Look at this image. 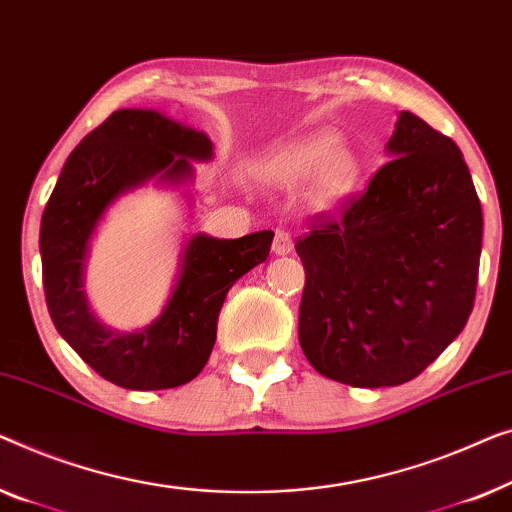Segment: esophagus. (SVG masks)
<instances>
[{
	"label": "esophagus",
	"mask_w": 512,
	"mask_h": 512,
	"mask_svg": "<svg viewBox=\"0 0 512 512\" xmlns=\"http://www.w3.org/2000/svg\"><path fill=\"white\" fill-rule=\"evenodd\" d=\"M294 243H292V236L285 232V229H276V239H273V253L276 255H287L292 253Z\"/></svg>",
	"instance_id": "34e87169"
}]
</instances>
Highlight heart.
<instances>
[{
    "label": "heart",
    "mask_w": 512,
    "mask_h": 512,
    "mask_svg": "<svg viewBox=\"0 0 512 512\" xmlns=\"http://www.w3.org/2000/svg\"><path fill=\"white\" fill-rule=\"evenodd\" d=\"M357 162L350 153H338V136L334 132H318L306 136L292 146L271 153L262 162L264 181L278 187H301L320 176L325 192H343L352 185Z\"/></svg>",
    "instance_id": "1"
}]
</instances>
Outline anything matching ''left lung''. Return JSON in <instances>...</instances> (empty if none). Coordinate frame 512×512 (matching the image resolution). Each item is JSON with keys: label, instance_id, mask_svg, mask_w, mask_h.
<instances>
[{"label": "left lung", "instance_id": "left-lung-1", "mask_svg": "<svg viewBox=\"0 0 512 512\" xmlns=\"http://www.w3.org/2000/svg\"><path fill=\"white\" fill-rule=\"evenodd\" d=\"M387 150L369 187L294 243L301 348L352 387L420 376L469 322L478 287L482 208L462 150L408 111Z\"/></svg>", "mask_w": 512, "mask_h": 512}]
</instances>
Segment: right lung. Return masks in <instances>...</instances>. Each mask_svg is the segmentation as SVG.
Instances as JSON below:
<instances>
[{
	"instance_id": "right-lung-1",
	"label": "right lung",
	"mask_w": 512,
	"mask_h": 512,
	"mask_svg": "<svg viewBox=\"0 0 512 512\" xmlns=\"http://www.w3.org/2000/svg\"><path fill=\"white\" fill-rule=\"evenodd\" d=\"M211 150L206 134L155 111H113L67 157L43 211L41 273L53 325L85 364L125 390H169L197 378L229 287L269 257L271 229L241 239L192 236L174 294L153 325L120 334L88 311L85 250L106 206L155 174L181 181L190 176L185 157L208 160Z\"/></svg>"
}]
</instances>
